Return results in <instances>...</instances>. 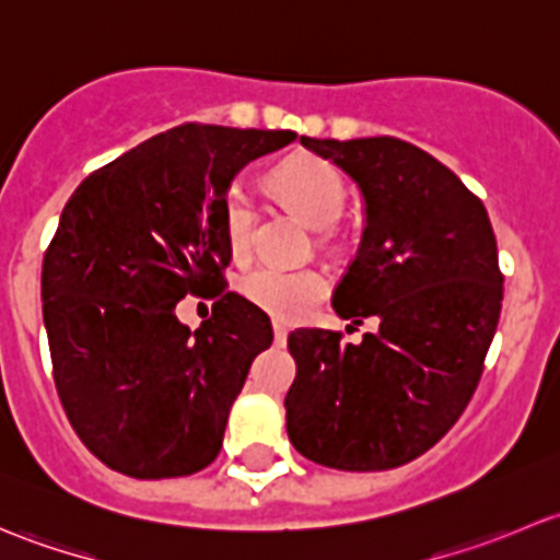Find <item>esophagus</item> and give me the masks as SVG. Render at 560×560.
Instances as JSON below:
<instances>
[{
    "label": "esophagus",
    "instance_id": "34e87169",
    "mask_svg": "<svg viewBox=\"0 0 560 560\" xmlns=\"http://www.w3.org/2000/svg\"><path fill=\"white\" fill-rule=\"evenodd\" d=\"M273 336H276V341H284V338H287V325H284V322L273 319Z\"/></svg>",
    "mask_w": 560,
    "mask_h": 560
}]
</instances>
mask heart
I'll list each match as a JSON object with an SVG mask.
<instances>
[{
	"instance_id": "1",
	"label": "heart",
	"mask_w": 560,
	"mask_h": 560,
	"mask_svg": "<svg viewBox=\"0 0 560 560\" xmlns=\"http://www.w3.org/2000/svg\"><path fill=\"white\" fill-rule=\"evenodd\" d=\"M273 186L281 200L316 230H327L338 222L347 206V186L341 173L325 160L298 154L281 162L273 171ZM222 222L230 252L246 257L252 248L254 202L244 184H233L222 200ZM241 295L257 308L281 322L306 316L325 298L327 281L314 268H279L259 265L246 270L238 281Z\"/></svg>"
}]
</instances>
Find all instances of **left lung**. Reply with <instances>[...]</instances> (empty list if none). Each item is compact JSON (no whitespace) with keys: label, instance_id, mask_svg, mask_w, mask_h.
I'll return each instance as SVG.
<instances>
[{"label":"left lung","instance_id":"1","mask_svg":"<svg viewBox=\"0 0 560 560\" xmlns=\"http://www.w3.org/2000/svg\"><path fill=\"white\" fill-rule=\"evenodd\" d=\"M301 143L358 184L365 228L332 308L380 327L360 343L290 332L287 433L319 466L385 471L428 453L477 389L504 298L495 235L482 200L406 140Z\"/></svg>","mask_w":560,"mask_h":560}]
</instances>
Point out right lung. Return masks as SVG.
Segmentation results:
<instances>
[{
    "mask_svg": "<svg viewBox=\"0 0 560 560\" xmlns=\"http://www.w3.org/2000/svg\"><path fill=\"white\" fill-rule=\"evenodd\" d=\"M290 129L184 124L89 175L43 259L56 393L81 442L135 479L186 477L222 450L248 365L273 341L254 303L224 292L222 200ZM186 291L218 298L191 334Z\"/></svg>",
    "mask_w": 560,
    "mask_h": 560,
    "instance_id": "obj_1",
    "label": "right lung"
}]
</instances>
